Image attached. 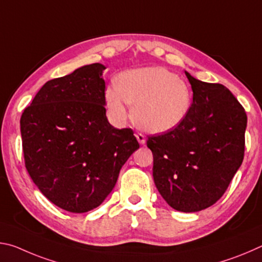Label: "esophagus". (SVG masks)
I'll use <instances>...</instances> for the list:
<instances>
[{
	"mask_svg": "<svg viewBox=\"0 0 262 262\" xmlns=\"http://www.w3.org/2000/svg\"><path fill=\"white\" fill-rule=\"evenodd\" d=\"M136 139H137V141H139L140 144H144L145 143V136L143 134H141V133H139V134H136Z\"/></svg>",
	"mask_w": 262,
	"mask_h": 262,
	"instance_id": "esophagus-1",
	"label": "esophagus"
}]
</instances>
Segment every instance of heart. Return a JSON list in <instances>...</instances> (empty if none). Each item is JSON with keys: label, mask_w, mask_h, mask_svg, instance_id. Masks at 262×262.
I'll list each match as a JSON object with an SVG mask.
<instances>
[{"label": "heart", "mask_w": 262, "mask_h": 262, "mask_svg": "<svg viewBox=\"0 0 262 262\" xmlns=\"http://www.w3.org/2000/svg\"><path fill=\"white\" fill-rule=\"evenodd\" d=\"M105 100L112 117L119 122L130 117L142 129L165 133L174 129L188 115L192 91L184 79L162 67H147L123 72L118 83L105 90Z\"/></svg>", "instance_id": "b5f03b06"}]
</instances>
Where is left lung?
Returning a JSON list of instances; mask_svg holds the SVG:
<instances>
[{"label": "left lung", "mask_w": 262, "mask_h": 262, "mask_svg": "<svg viewBox=\"0 0 262 262\" xmlns=\"http://www.w3.org/2000/svg\"><path fill=\"white\" fill-rule=\"evenodd\" d=\"M193 90L188 115L174 129L149 135L155 185L173 209L200 211L216 203L241 167L247 115L231 91L185 72Z\"/></svg>", "instance_id": "8db88e82"}]
</instances>
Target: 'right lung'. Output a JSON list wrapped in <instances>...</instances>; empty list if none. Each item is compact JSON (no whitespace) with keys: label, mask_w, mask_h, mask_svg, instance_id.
I'll return each mask as SVG.
<instances>
[{"label":"right lung","mask_w":262,"mask_h":262,"mask_svg":"<svg viewBox=\"0 0 262 262\" xmlns=\"http://www.w3.org/2000/svg\"><path fill=\"white\" fill-rule=\"evenodd\" d=\"M105 66H84L42 88L20 118L25 167L55 206L86 212L101 205L140 148L130 128L106 118Z\"/></svg>","instance_id":"add662e5"}]
</instances>
